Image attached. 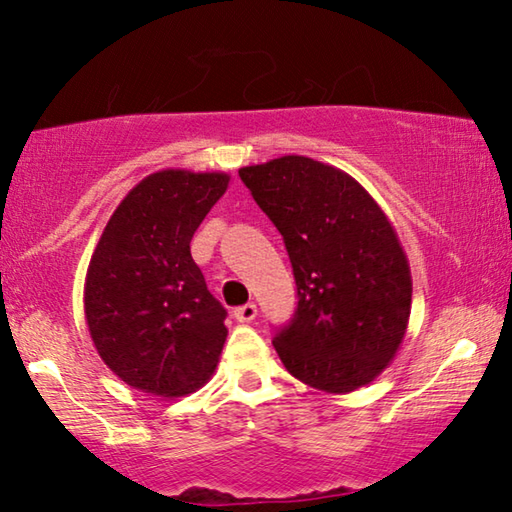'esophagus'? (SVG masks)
Listing matches in <instances>:
<instances>
[{
  "instance_id": "34e87169",
  "label": "esophagus",
  "mask_w": 512,
  "mask_h": 512,
  "mask_svg": "<svg viewBox=\"0 0 512 512\" xmlns=\"http://www.w3.org/2000/svg\"><path fill=\"white\" fill-rule=\"evenodd\" d=\"M235 318L239 320V323H253V320L257 318V305H253V302H248V305H241L235 309Z\"/></svg>"
}]
</instances>
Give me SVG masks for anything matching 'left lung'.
Listing matches in <instances>:
<instances>
[{
    "label": "left lung",
    "instance_id": "8db88e82",
    "mask_svg": "<svg viewBox=\"0 0 512 512\" xmlns=\"http://www.w3.org/2000/svg\"><path fill=\"white\" fill-rule=\"evenodd\" d=\"M280 230L298 309L273 345L293 377L325 393L370 384L411 314V268L391 221L348 173L305 155L239 169Z\"/></svg>",
    "mask_w": 512,
    "mask_h": 512
}]
</instances>
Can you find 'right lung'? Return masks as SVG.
Wrapping results in <instances>:
<instances>
[{"mask_svg": "<svg viewBox=\"0 0 512 512\" xmlns=\"http://www.w3.org/2000/svg\"><path fill=\"white\" fill-rule=\"evenodd\" d=\"M228 173L164 169L112 212L85 275V320L103 363L137 391L183 397L219 363L228 311L207 291L189 241Z\"/></svg>", "mask_w": 512, "mask_h": 512, "instance_id": "right-lung-1", "label": "right lung"}]
</instances>
